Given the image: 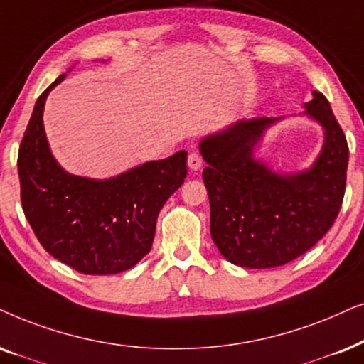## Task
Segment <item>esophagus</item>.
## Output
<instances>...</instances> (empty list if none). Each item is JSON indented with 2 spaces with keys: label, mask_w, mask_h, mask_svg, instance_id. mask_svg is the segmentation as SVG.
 <instances>
[{
  "label": "esophagus",
  "mask_w": 364,
  "mask_h": 364,
  "mask_svg": "<svg viewBox=\"0 0 364 364\" xmlns=\"http://www.w3.org/2000/svg\"><path fill=\"white\" fill-rule=\"evenodd\" d=\"M187 164H188V168H191V171H199V168L202 167V157H200V154H199V152L188 154Z\"/></svg>",
  "instance_id": "34e87169"
}]
</instances>
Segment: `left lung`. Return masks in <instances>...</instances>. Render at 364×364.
<instances>
[{
	"mask_svg": "<svg viewBox=\"0 0 364 364\" xmlns=\"http://www.w3.org/2000/svg\"><path fill=\"white\" fill-rule=\"evenodd\" d=\"M313 97L304 105L306 115L323 125L324 145L304 172L274 173L252 157L264 130L281 119L239 120L200 141L210 235L235 266H284L309 251L336 220L346 191L349 149L328 98L319 92Z\"/></svg>",
	"mask_w": 364,
	"mask_h": 364,
	"instance_id": "8db88e82",
	"label": "left lung"
}]
</instances>
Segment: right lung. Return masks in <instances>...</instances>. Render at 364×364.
I'll use <instances>...</instances> for the list:
<instances>
[{
  "label": "right lung",
  "mask_w": 364,
  "mask_h": 364,
  "mask_svg": "<svg viewBox=\"0 0 364 364\" xmlns=\"http://www.w3.org/2000/svg\"><path fill=\"white\" fill-rule=\"evenodd\" d=\"M41 93L18 152L21 205L45 251L82 274L134 267L152 247L165 202L187 177V152L147 162L107 181L70 176L50 152Z\"/></svg>",
  "instance_id": "1"
}]
</instances>
